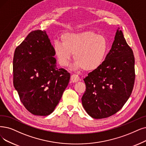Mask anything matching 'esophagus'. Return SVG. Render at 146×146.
I'll use <instances>...</instances> for the list:
<instances>
[{"label":"esophagus","mask_w":146,"mask_h":146,"mask_svg":"<svg viewBox=\"0 0 146 146\" xmlns=\"http://www.w3.org/2000/svg\"><path fill=\"white\" fill-rule=\"evenodd\" d=\"M71 80L73 83H76L80 80V77L76 74H72L71 77Z\"/></svg>","instance_id":"1"}]
</instances>
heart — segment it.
Masks as SVG:
<instances>
[{
  "instance_id": "1",
  "label": "heart",
  "mask_w": 146,
  "mask_h": 146,
  "mask_svg": "<svg viewBox=\"0 0 146 146\" xmlns=\"http://www.w3.org/2000/svg\"><path fill=\"white\" fill-rule=\"evenodd\" d=\"M62 43L54 42L53 50L59 65L66 67L73 54L74 66L91 71L100 68L104 62L108 48L106 37L93 31L66 33L61 36Z\"/></svg>"
}]
</instances>
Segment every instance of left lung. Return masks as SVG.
Masks as SVG:
<instances>
[{
  "instance_id": "left-lung-1",
  "label": "left lung",
  "mask_w": 146,
  "mask_h": 146,
  "mask_svg": "<svg viewBox=\"0 0 146 146\" xmlns=\"http://www.w3.org/2000/svg\"><path fill=\"white\" fill-rule=\"evenodd\" d=\"M135 59L121 31L117 30L111 48L101 66L84 78V108L94 119L110 117L123 107L135 82Z\"/></svg>"
}]
</instances>
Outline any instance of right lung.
I'll use <instances>...</instances> for the list:
<instances>
[{
  "label": "right lung",
  "mask_w": 146,
  "mask_h": 146,
  "mask_svg": "<svg viewBox=\"0 0 146 146\" xmlns=\"http://www.w3.org/2000/svg\"><path fill=\"white\" fill-rule=\"evenodd\" d=\"M54 55L45 31L30 32L15 48L14 86L23 106L34 115L53 113L69 82L70 74L57 67Z\"/></svg>",
  "instance_id": "right-lung-1"
}]
</instances>
